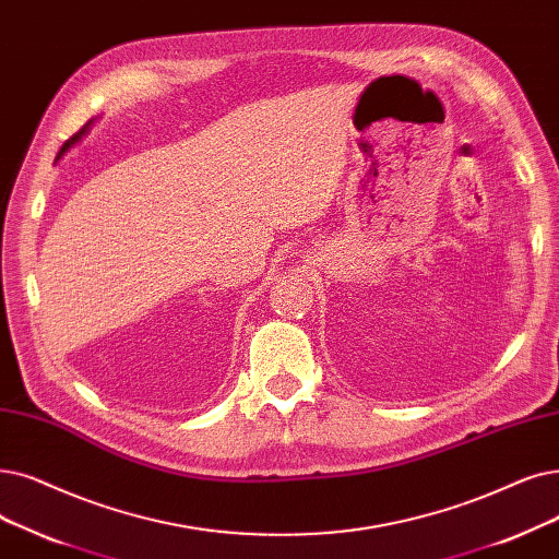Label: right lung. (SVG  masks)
Returning <instances> with one entry per match:
<instances>
[{
  "label": "right lung",
  "mask_w": 559,
  "mask_h": 559,
  "mask_svg": "<svg viewBox=\"0 0 559 559\" xmlns=\"http://www.w3.org/2000/svg\"><path fill=\"white\" fill-rule=\"evenodd\" d=\"M88 126H91V120H88V123H86V126H84V128H82V132H78V134H75V136H70V139H68V141H66V143H63V145H61V151H59V155H57V159H59V157H61V155H63V153H66V151H68V148H70V145H72V143H78V141H80V139H82V134H84V132H86V128H88Z\"/></svg>",
  "instance_id": "obj_1"
}]
</instances>
